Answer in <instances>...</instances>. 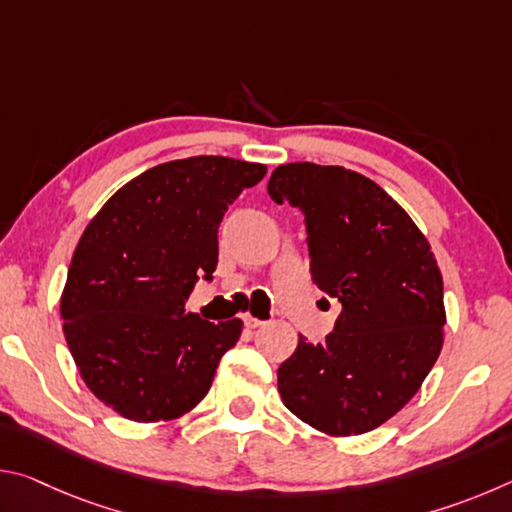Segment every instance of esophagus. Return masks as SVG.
<instances>
[{"instance_id": "esophagus-1", "label": "esophagus", "mask_w": 512, "mask_h": 512, "mask_svg": "<svg viewBox=\"0 0 512 512\" xmlns=\"http://www.w3.org/2000/svg\"><path fill=\"white\" fill-rule=\"evenodd\" d=\"M244 323H246V327H250V329H255V327H262L264 325V320H259V318H253V316H244Z\"/></svg>"}]
</instances>
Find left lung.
<instances>
[{
	"label": "left lung",
	"instance_id": "1",
	"mask_svg": "<svg viewBox=\"0 0 512 512\" xmlns=\"http://www.w3.org/2000/svg\"><path fill=\"white\" fill-rule=\"evenodd\" d=\"M268 194L305 214L311 277L343 305L323 343L300 336L277 393L325 436H361L409 404L443 350V275L404 207L357 171L282 164Z\"/></svg>",
	"mask_w": 512,
	"mask_h": 512
}]
</instances>
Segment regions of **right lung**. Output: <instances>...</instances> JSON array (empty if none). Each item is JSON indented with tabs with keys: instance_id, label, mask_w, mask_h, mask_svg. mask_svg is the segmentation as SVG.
<instances>
[{
	"instance_id": "1",
	"label": "right lung",
	"mask_w": 512,
	"mask_h": 512,
	"mask_svg": "<svg viewBox=\"0 0 512 512\" xmlns=\"http://www.w3.org/2000/svg\"><path fill=\"white\" fill-rule=\"evenodd\" d=\"M259 162L196 155L128 180L76 244L60 296L67 348L85 386L121 418L176 420L210 391L244 320L187 314L198 277L219 262V223Z\"/></svg>"
}]
</instances>
